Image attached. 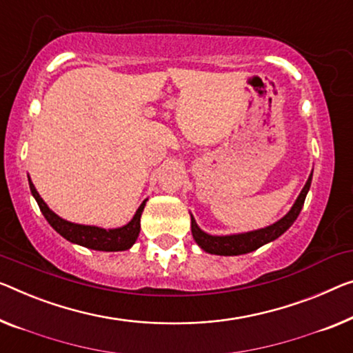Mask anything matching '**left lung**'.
Returning <instances> with one entry per match:
<instances>
[{
	"mask_svg": "<svg viewBox=\"0 0 353 353\" xmlns=\"http://www.w3.org/2000/svg\"><path fill=\"white\" fill-rule=\"evenodd\" d=\"M311 181H312V174L309 176L306 185H304L301 193H299L296 203L293 204L290 212H288L285 217H282L281 220H279V222L272 223L271 227H266V228H261L256 231H250V233H244V234L210 236L199 230L196 222H194L192 217L193 238L203 250L209 252V254H215V255H243V254H249V252H252V250H256L263 244L271 243V241L277 239L279 236L285 233V231L292 227V223L296 220L299 212H301L304 199H306L309 187H311Z\"/></svg>",
	"mask_w": 353,
	"mask_h": 353,
	"instance_id": "1",
	"label": "left lung"
}]
</instances>
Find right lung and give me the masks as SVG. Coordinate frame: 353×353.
Instances as JSON below:
<instances>
[{
	"label": "right lung",
	"instance_id": "add662e5",
	"mask_svg": "<svg viewBox=\"0 0 353 353\" xmlns=\"http://www.w3.org/2000/svg\"><path fill=\"white\" fill-rule=\"evenodd\" d=\"M30 181V179H28ZM30 190L33 193V196L39 204L41 212L44 214L47 222L50 223V227L54 228L57 233H60L63 238L74 243L79 245L88 247L93 250H104V252H117V250H126L134 244V241L138 239L139 230H141V214L144 210L145 201L141 204L139 209L136 210L134 217L131 219L128 225H125L122 228L115 230H104L98 227H88V225H77L71 223L68 220L60 219L55 212H52L49 206L42 201L39 193L36 192L33 182L30 181Z\"/></svg>",
	"mask_w": 353,
	"mask_h": 353
}]
</instances>
